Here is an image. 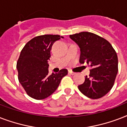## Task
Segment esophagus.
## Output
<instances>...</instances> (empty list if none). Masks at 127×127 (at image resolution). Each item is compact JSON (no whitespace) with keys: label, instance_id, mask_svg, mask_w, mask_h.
I'll return each mask as SVG.
<instances>
[{"label":"esophagus","instance_id":"34e87169","mask_svg":"<svg viewBox=\"0 0 127 127\" xmlns=\"http://www.w3.org/2000/svg\"><path fill=\"white\" fill-rule=\"evenodd\" d=\"M68 74H71V75H74V74H75V72L73 71H72V70H68Z\"/></svg>","mask_w":127,"mask_h":127}]
</instances>
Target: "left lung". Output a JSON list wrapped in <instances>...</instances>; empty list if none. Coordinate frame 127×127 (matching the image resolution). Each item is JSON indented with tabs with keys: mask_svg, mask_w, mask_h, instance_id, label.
Here are the masks:
<instances>
[{
	"mask_svg": "<svg viewBox=\"0 0 127 127\" xmlns=\"http://www.w3.org/2000/svg\"><path fill=\"white\" fill-rule=\"evenodd\" d=\"M70 37L80 48V63L92 67L85 81L78 86L79 90L91 99L104 96L114 85L118 72L116 51L105 39L88 32L70 35Z\"/></svg>",
	"mask_w": 127,
	"mask_h": 127,
	"instance_id": "1",
	"label": "left lung"
}]
</instances>
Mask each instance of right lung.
<instances>
[{
    "instance_id": "right-lung-1",
    "label": "right lung",
    "mask_w": 127,
    "mask_h": 127,
    "mask_svg": "<svg viewBox=\"0 0 127 127\" xmlns=\"http://www.w3.org/2000/svg\"><path fill=\"white\" fill-rule=\"evenodd\" d=\"M60 39L59 35H39L29 41L21 51L16 64L18 80L32 98L43 99L51 95L68 74L67 70L62 69L49 75L52 45Z\"/></svg>"
}]
</instances>
